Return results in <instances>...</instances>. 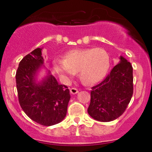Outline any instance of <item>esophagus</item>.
I'll return each instance as SVG.
<instances>
[{
    "instance_id": "esophagus-1",
    "label": "esophagus",
    "mask_w": 152,
    "mask_h": 152,
    "mask_svg": "<svg viewBox=\"0 0 152 152\" xmlns=\"http://www.w3.org/2000/svg\"><path fill=\"white\" fill-rule=\"evenodd\" d=\"M70 93H71V94H73L74 95V94H77V93L79 92V90H78L77 88H70Z\"/></svg>"
}]
</instances>
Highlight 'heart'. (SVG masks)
I'll use <instances>...</instances> for the list:
<instances>
[{"mask_svg": "<svg viewBox=\"0 0 152 152\" xmlns=\"http://www.w3.org/2000/svg\"><path fill=\"white\" fill-rule=\"evenodd\" d=\"M107 52L101 48L72 49L64 55V59H55L53 67L61 79L69 81L79 71L80 77L86 84H95L102 80L109 68Z\"/></svg>", "mask_w": 152, "mask_h": 152, "instance_id": "b5f03b06", "label": "heart"}]
</instances>
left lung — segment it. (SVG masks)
Returning a JSON list of instances; mask_svg holds the SVG:
<instances>
[{"label": "left lung", "mask_w": 152, "mask_h": 152, "mask_svg": "<svg viewBox=\"0 0 152 152\" xmlns=\"http://www.w3.org/2000/svg\"><path fill=\"white\" fill-rule=\"evenodd\" d=\"M133 68L120 56V62L107 77L92 87L88 113L100 122L117 119L125 111L133 95Z\"/></svg>", "instance_id": "1"}]
</instances>
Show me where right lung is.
Wrapping results in <instances>:
<instances>
[{"label": "right lung", "mask_w": 152, "mask_h": 152, "mask_svg": "<svg viewBox=\"0 0 152 152\" xmlns=\"http://www.w3.org/2000/svg\"><path fill=\"white\" fill-rule=\"evenodd\" d=\"M42 48H37L23 58L16 73L18 101L33 121L43 126L61 122L66 115L70 91L59 84L50 70L41 81L37 75L43 66Z\"/></svg>", "instance_id": "1"}]
</instances>
